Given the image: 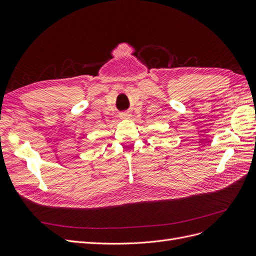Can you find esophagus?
<instances>
[{"label":"esophagus","instance_id":"34e87169","mask_svg":"<svg viewBox=\"0 0 256 256\" xmlns=\"http://www.w3.org/2000/svg\"><path fill=\"white\" fill-rule=\"evenodd\" d=\"M120 118L122 120H127V118H129V114H128V113H122V114L120 115Z\"/></svg>","mask_w":256,"mask_h":256}]
</instances>
